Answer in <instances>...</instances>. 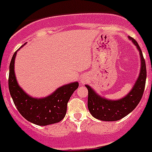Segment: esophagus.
<instances>
[{"label": "esophagus", "instance_id": "34e87169", "mask_svg": "<svg viewBox=\"0 0 152 152\" xmlns=\"http://www.w3.org/2000/svg\"><path fill=\"white\" fill-rule=\"evenodd\" d=\"M82 83H84V80H82Z\"/></svg>", "mask_w": 152, "mask_h": 152}]
</instances>
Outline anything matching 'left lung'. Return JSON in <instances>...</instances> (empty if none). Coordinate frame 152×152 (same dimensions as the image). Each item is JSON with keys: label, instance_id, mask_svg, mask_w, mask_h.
Masks as SVG:
<instances>
[{"label": "left lung", "instance_id": "8db88e82", "mask_svg": "<svg viewBox=\"0 0 152 152\" xmlns=\"http://www.w3.org/2000/svg\"><path fill=\"white\" fill-rule=\"evenodd\" d=\"M137 46L141 57V70L140 76L131 92L124 99L111 101L103 99L98 95L89 86H86L88 90V109L93 117L102 121H117L130 114L139 104L144 92L147 77L145 60L142 56V50L138 42L129 37Z\"/></svg>", "mask_w": 152, "mask_h": 152}]
</instances>
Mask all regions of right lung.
Returning a JSON list of instances; mask_svg holds the SVG:
<instances>
[{"label":"right lung","mask_w":152,"mask_h":152,"mask_svg":"<svg viewBox=\"0 0 152 152\" xmlns=\"http://www.w3.org/2000/svg\"><path fill=\"white\" fill-rule=\"evenodd\" d=\"M16 54L17 51L10 61L9 90L19 113L26 120L39 126H46L62 120L66 114L69 98L78 87V83L62 86L44 99H34L26 94L17 83L14 73Z\"/></svg>","instance_id":"right-lung-1"}]
</instances>
